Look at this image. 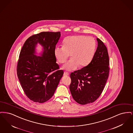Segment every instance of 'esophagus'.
I'll return each mask as SVG.
<instances>
[{"mask_svg":"<svg viewBox=\"0 0 133 133\" xmlns=\"http://www.w3.org/2000/svg\"><path fill=\"white\" fill-rule=\"evenodd\" d=\"M64 76H68L69 75V73L67 72H64Z\"/></svg>","mask_w":133,"mask_h":133,"instance_id":"esophagus-1","label":"esophagus"}]
</instances>
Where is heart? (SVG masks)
<instances>
[{
	"mask_svg": "<svg viewBox=\"0 0 133 133\" xmlns=\"http://www.w3.org/2000/svg\"><path fill=\"white\" fill-rule=\"evenodd\" d=\"M96 43L92 37L83 35L68 36L63 40V46L56 47L54 55L60 63H65L69 55L71 59L65 64L62 68L71 71L79 66L84 67L92 61L96 50Z\"/></svg>",
	"mask_w": 133,
	"mask_h": 133,
	"instance_id": "b5f03b06",
	"label": "heart"
}]
</instances>
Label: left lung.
<instances>
[{
	"instance_id": "8db88e82",
	"label": "left lung",
	"mask_w": 133,
	"mask_h": 133,
	"mask_svg": "<svg viewBox=\"0 0 133 133\" xmlns=\"http://www.w3.org/2000/svg\"><path fill=\"white\" fill-rule=\"evenodd\" d=\"M97 40L98 47L90 63L70 74L71 95L74 100L81 105L93 103L99 98L109 76L107 49L100 39L97 38Z\"/></svg>"
}]
</instances>
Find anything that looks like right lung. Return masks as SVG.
I'll list each match as a JSON object with an SVG mask.
<instances>
[{
	"mask_svg": "<svg viewBox=\"0 0 133 133\" xmlns=\"http://www.w3.org/2000/svg\"><path fill=\"white\" fill-rule=\"evenodd\" d=\"M60 32H42L26 40L19 55L17 73L25 94L34 102L42 103L53 96L64 72L54 55ZM38 44L42 51L37 55ZM55 70V71H54Z\"/></svg>",
	"mask_w": 133,
	"mask_h": 133,
	"instance_id": "1",
	"label": "right lung"
}]
</instances>
